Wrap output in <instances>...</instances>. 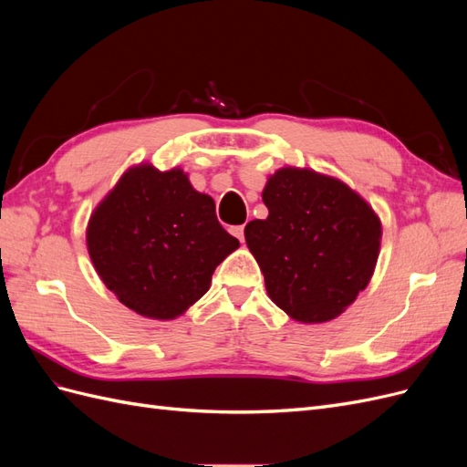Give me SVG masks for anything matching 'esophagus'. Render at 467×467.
<instances>
[{"label": "esophagus", "mask_w": 467, "mask_h": 467, "mask_svg": "<svg viewBox=\"0 0 467 467\" xmlns=\"http://www.w3.org/2000/svg\"><path fill=\"white\" fill-rule=\"evenodd\" d=\"M230 232L239 239V242H244L245 239V225H234V228H230Z\"/></svg>", "instance_id": "1"}]
</instances>
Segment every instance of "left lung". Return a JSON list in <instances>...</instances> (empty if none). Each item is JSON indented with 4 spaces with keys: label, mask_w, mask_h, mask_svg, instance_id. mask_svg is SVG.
<instances>
[{
    "label": "left lung",
    "mask_w": 467,
    "mask_h": 467,
    "mask_svg": "<svg viewBox=\"0 0 467 467\" xmlns=\"http://www.w3.org/2000/svg\"><path fill=\"white\" fill-rule=\"evenodd\" d=\"M263 202L268 216L245 225V242L271 300L302 323L343 314L374 273V210L345 182L292 167L268 179Z\"/></svg>",
    "instance_id": "obj_1"
}]
</instances>
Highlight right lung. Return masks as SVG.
Here are the masks:
<instances>
[{
    "label": "right lung",
    "instance_id": "right-lung-1",
    "mask_svg": "<svg viewBox=\"0 0 467 467\" xmlns=\"http://www.w3.org/2000/svg\"><path fill=\"white\" fill-rule=\"evenodd\" d=\"M237 247L216 218L214 201L196 192L181 169L126 171L88 228L89 257L107 288L153 319L185 312Z\"/></svg>",
    "mask_w": 467,
    "mask_h": 467
}]
</instances>
